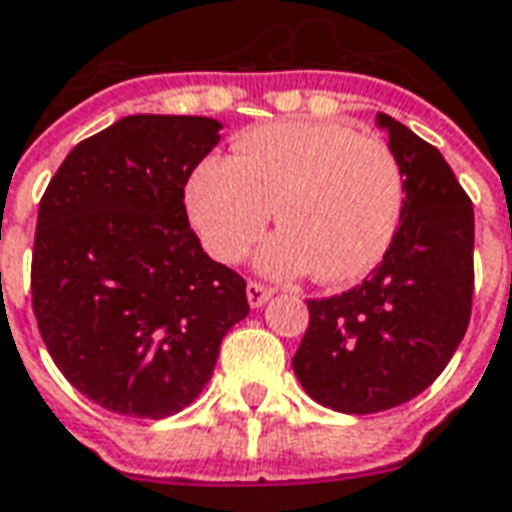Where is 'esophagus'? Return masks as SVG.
Wrapping results in <instances>:
<instances>
[{"label":"esophagus","mask_w":512,"mask_h":512,"mask_svg":"<svg viewBox=\"0 0 512 512\" xmlns=\"http://www.w3.org/2000/svg\"><path fill=\"white\" fill-rule=\"evenodd\" d=\"M268 298H271V290H268L266 285H260V282H249V285H246V301H249L252 309H260Z\"/></svg>","instance_id":"obj_1"}]
</instances>
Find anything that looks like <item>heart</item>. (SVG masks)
<instances>
[{"label":"heart","instance_id":"heart-1","mask_svg":"<svg viewBox=\"0 0 512 512\" xmlns=\"http://www.w3.org/2000/svg\"><path fill=\"white\" fill-rule=\"evenodd\" d=\"M233 149L200 162L187 184L189 222L208 255L241 260L276 208L285 230L260 249V271L350 285L380 266L404 214V176L382 140L287 119L244 130Z\"/></svg>","mask_w":512,"mask_h":512}]
</instances>
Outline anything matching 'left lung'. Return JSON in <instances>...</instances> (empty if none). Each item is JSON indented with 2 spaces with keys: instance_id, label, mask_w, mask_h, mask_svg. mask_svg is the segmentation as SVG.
I'll return each instance as SVG.
<instances>
[{
  "instance_id": "obj_1",
  "label": "left lung",
  "mask_w": 512,
  "mask_h": 512,
  "mask_svg": "<svg viewBox=\"0 0 512 512\" xmlns=\"http://www.w3.org/2000/svg\"><path fill=\"white\" fill-rule=\"evenodd\" d=\"M404 176V214L372 276L333 298L309 301L295 352L298 382L347 415L399 407L437 380L472 312V200L431 143L377 113Z\"/></svg>"
}]
</instances>
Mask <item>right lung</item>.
<instances>
[{"label":"right lung","mask_w":512,"mask_h":512,"mask_svg":"<svg viewBox=\"0 0 512 512\" xmlns=\"http://www.w3.org/2000/svg\"><path fill=\"white\" fill-rule=\"evenodd\" d=\"M219 130L206 116H124L81 140L40 200L37 328L59 372L105 410L181 412L249 314L246 282L203 252L184 208Z\"/></svg>","instance_id":"1"}]
</instances>
